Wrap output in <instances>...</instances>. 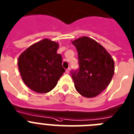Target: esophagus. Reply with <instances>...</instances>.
<instances>
[{
	"instance_id": "esophagus-1",
	"label": "esophagus",
	"mask_w": 134,
	"mask_h": 134,
	"mask_svg": "<svg viewBox=\"0 0 134 134\" xmlns=\"http://www.w3.org/2000/svg\"><path fill=\"white\" fill-rule=\"evenodd\" d=\"M69 72H70V68H68L67 69H66V73L67 74H69Z\"/></svg>"
}]
</instances>
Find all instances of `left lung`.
<instances>
[{"label":"left lung","mask_w":134,"mask_h":134,"mask_svg":"<svg viewBox=\"0 0 134 134\" xmlns=\"http://www.w3.org/2000/svg\"><path fill=\"white\" fill-rule=\"evenodd\" d=\"M78 55L79 69L71 71L76 91L83 97L99 95L110 83L114 61L108 52L95 40L82 37L71 41Z\"/></svg>","instance_id":"obj_1"}]
</instances>
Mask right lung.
Listing matches in <instances>:
<instances>
[{"mask_svg":"<svg viewBox=\"0 0 134 134\" xmlns=\"http://www.w3.org/2000/svg\"><path fill=\"white\" fill-rule=\"evenodd\" d=\"M59 44L44 39L31 45L18 58V65L24 84L36 93H46L54 88L65 71Z\"/></svg>","mask_w":134,"mask_h":134,"instance_id":"add662e5","label":"right lung"}]
</instances>
